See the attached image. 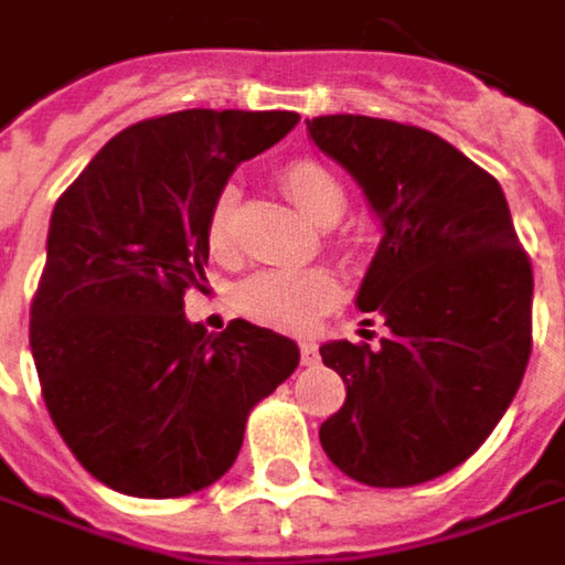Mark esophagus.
<instances>
[{
    "mask_svg": "<svg viewBox=\"0 0 565 565\" xmlns=\"http://www.w3.org/2000/svg\"><path fill=\"white\" fill-rule=\"evenodd\" d=\"M300 361H303L307 367H313L316 361H319V349H316L313 342H300Z\"/></svg>",
    "mask_w": 565,
    "mask_h": 565,
    "instance_id": "1",
    "label": "esophagus"
}]
</instances>
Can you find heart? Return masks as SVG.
I'll return each mask as SVG.
<instances>
[{"instance_id": "heart-1", "label": "heart", "mask_w": 565, "mask_h": 565, "mask_svg": "<svg viewBox=\"0 0 565 565\" xmlns=\"http://www.w3.org/2000/svg\"><path fill=\"white\" fill-rule=\"evenodd\" d=\"M281 182L290 201L319 226H329L345 214L349 204L345 188L326 166L313 159H297L284 166ZM236 207H239V191L233 184H223L207 211V243L220 255L233 249ZM335 300H339V284L322 271H281V268L258 271L236 290L239 313L290 332L310 329Z\"/></svg>"}]
</instances>
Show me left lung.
<instances>
[{
    "label": "left lung",
    "mask_w": 565,
    "mask_h": 565,
    "mask_svg": "<svg viewBox=\"0 0 565 565\" xmlns=\"http://www.w3.org/2000/svg\"><path fill=\"white\" fill-rule=\"evenodd\" d=\"M316 150L361 184L383 239L358 310L381 345L326 342L345 406L319 428L364 486H415L460 467L512 406L531 358L534 275L499 182L422 127L364 115L307 120Z\"/></svg>",
    "instance_id": "left-lung-1"
}]
</instances>
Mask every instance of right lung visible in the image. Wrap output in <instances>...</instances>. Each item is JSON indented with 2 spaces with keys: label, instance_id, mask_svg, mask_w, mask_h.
I'll use <instances>...</instances> for the list:
<instances>
[{
  "label": "right lung",
  "instance_id": "1",
  "mask_svg": "<svg viewBox=\"0 0 565 565\" xmlns=\"http://www.w3.org/2000/svg\"><path fill=\"white\" fill-rule=\"evenodd\" d=\"M294 111L191 108L108 140L63 191L31 303V354L66 448L117 492L175 499L236 460L246 418L300 364L294 339L233 319L188 322L207 284V211Z\"/></svg>",
  "mask_w": 565,
  "mask_h": 565
}]
</instances>
